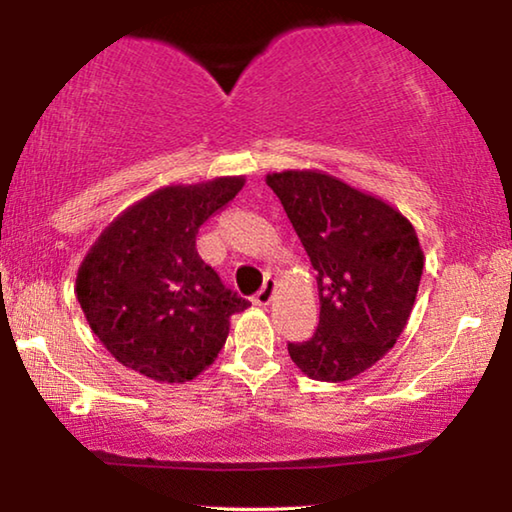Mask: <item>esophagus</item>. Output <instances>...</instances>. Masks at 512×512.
I'll use <instances>...</instances> for the list:
<instances>
[{"label": "esophagus", "mask_w": 512, "mask_h": 512, "mask_svg": "<svg viewBox=\"0 0 512 512\" xmlns=\"http://www.w3.org/2000/svg\"><path fill=\"white\" fill-rule=\"evenodd\" d=\"M275 291H277V284H275V282H272V279H265L263 289L256 293L254 303H256V305H261V307H265V305H270V303H272V298H275Z\"/></svg>", "instance_id": "34e87169"}]
</instances>
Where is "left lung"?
<instances>
[{
	"label": "left lung",
	"instance_id": "8db88e82",
	"mask_svg": "<svg viewBox=\"0 0 512 512\" xmlns=\"http://www.w3.org/2000/svg\"><path fill=\"white\" fill-rule=\"evenodd\" d=\"M265 181L317 270V333L291 342V361L312 380H352L408 324L424 270L415 226L389 202L328 172L284 170Z\"/></svg>",
	"mask_w": 512,
	"mask_h": 512
}]
</instances>
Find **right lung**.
<instances>
[{
    "instance_id": "1",
    "label": "right lung",
    "mask_w": 512,
    "mask_h": 512,
    "mask_svg": "<svg viewBox=\"0 0 512 512\" xmlns=\"http://www.w3.org/2000/svg\"><path fill=\"white\" fill-rule=\"evenodd\" d=\"M240 177L172 184L123 209L83 258L76 300L107 352L156 382L184 384L226 345L247 300L198 256V228L244 186Z\"/></svg>"
}]
</instances>
